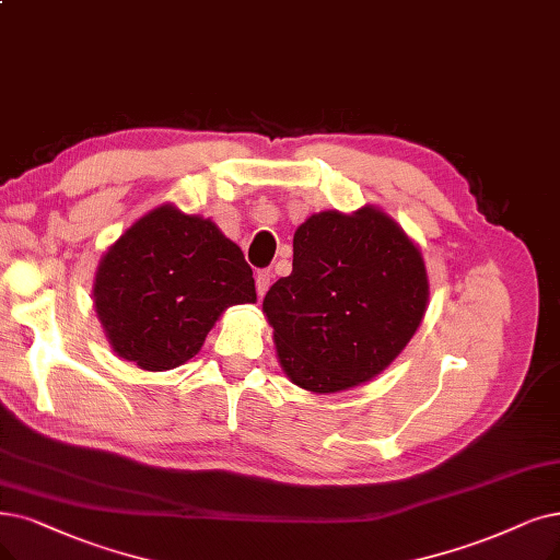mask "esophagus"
Here are the masks:
<instances>
[{
  "mask_svg": "<svg viewBox=\"0 0 560 560\" xmlns=\"http://www.w3.org/2000/svg\"><path fill=\"white\" fill-rule=\"evenodd\" d=\"M271 271H259L257 276H255V287H257V294L259 296H264L266 292H268V287H271Z\"/></svg>",
  "mask_w": 560,
  "mask_h": 560,
  "instance_id": "esophagus-1",
  "label": "esophagus"
}]
</instances>
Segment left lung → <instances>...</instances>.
<instances>
[{
  "instance_id": "left-lung-1",
  "label": "left lung",
  "mask_w": 560,
  "mask_h": 560,
  "mask_svg": "<svg viewBox=\"0 0 560 560\" xmlns=\"http://www.w3.org/2000/svg\"><path fill=\"white\" fill-rule=\"evenodd\" d=\"M422 253L374 207L322 211L294 234L292 273L264 296L280 365L310 393H340L384 372L428 310Z\"/></svg>"
}]
</instances>
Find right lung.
Here are the masks:
<instances>
[{
	"mask_svg": "<svg viewBox=\"0 0 560 560\" xmlns=\"http://www.w3.org/2000/svg\"><path fill=\"white\" fill-rule=\"evenodd\" d=\"M253 268L215 222L172 205L149 211L109 245L94 280L105 338L149 372L184 365L230 305L255 303Z\"/></svg>",
	"mask_w": 560,
	"mask_h": 560,
	"instance_id": "right-lung-1",
	"label": "right lung"
}]
</instances>
